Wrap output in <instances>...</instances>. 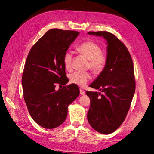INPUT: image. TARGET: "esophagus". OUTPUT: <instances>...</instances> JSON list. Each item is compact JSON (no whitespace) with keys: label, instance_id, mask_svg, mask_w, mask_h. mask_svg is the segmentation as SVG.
<instances>
[{"label":"esophagus","instance_id":"1","mask_svg":"<svg viewBox=\"0 0 154 154\" xmlns=\"http://www.w3.org/2000/svg\"><path fill=\"white\" fill-rule=\"evenodd\" d=\"M80 94H81V95H84V94H85V90H82V89H80Z\"/></svg>","mask_w":154,"mask_h":154}]
</instances>
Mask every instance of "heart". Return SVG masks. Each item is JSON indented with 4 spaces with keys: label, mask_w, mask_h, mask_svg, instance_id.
Returning a JSON list of instances; mask_svg holds the SVG:
<instances>
[{
    "label": "heart",
    "mask_w": 154,
    "mask_h": 154,
    "mask_svg": "<svg viewBox=\"0 0 154 154\" xmlns=\"http://www.w3.org/2000/svg\"><path fill=\"white\" fill-rule=\"evenodd\" d=\"M77 52L83 55L88 60V68H90L95 73H100L105 68L108 57L107 54L101 51V46L93 41L82 43L76 48ZM73 54L70 51H66L63 57V63L65 69L68 71L72 69ZM91 79V74L88 72H75L70 75L69 81L73 84L81 87H84Z\"/></svg>",
    "instance_id": "obj_1"
}]
</instances>
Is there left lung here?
<instances>
[{"instance_id":"8db88e82","label":"left lung","mask_w":154,"mask_h":154,"mask_svg":"<svg viewBox=\"0 0 154 154\" xmlns=\"http://www.w3.org/2000/svg\"><path fill=\"white\" fill-rule=\"evenodd\" d=\"M107 41L108 60L105 68L90 87L103 94L86 91L90 99L87 114L89 124L102 134H110L123 123L135 91L132 58L124 43L107 31L88 32Z\"/></svg>"}]
</instances>
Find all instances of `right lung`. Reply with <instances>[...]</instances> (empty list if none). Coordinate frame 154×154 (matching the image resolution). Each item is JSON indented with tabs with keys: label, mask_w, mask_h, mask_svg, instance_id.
Masks as SVG:
<instances>
[{
	"label": "right lung",
	"mask_w": 154,
	"mask_h": 154,
	"mask_svg": "<svg viewBox=\"0 0 154 154\" xmlns=\"http://www.w3.org/2000/svg\"><path fill=\"white\" fill-rule=\"evenodd\" d=\"M79 32L53 29L47 31L30 50L22 76L23 97L32 119L46 129L64 122L68 105L79 95L75 85L68 82L63 57Z\"/></svg>",
	"instance_id": "1"
}]
</instances>
